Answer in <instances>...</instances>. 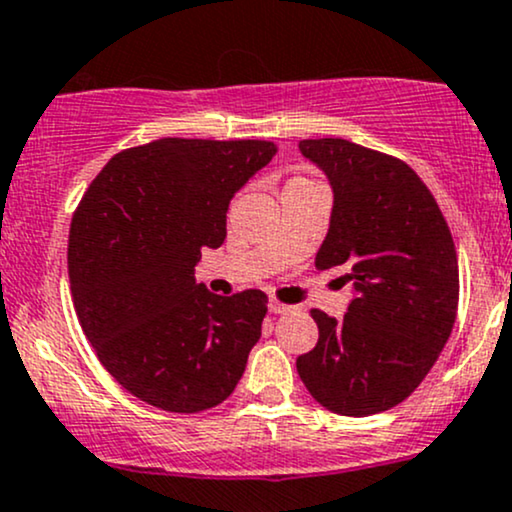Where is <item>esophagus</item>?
I'll use <instances>...</instances> for the list:
<instances>
[{
    "label": "esophagus",
    "mask_w": 512,
    "mask_h": 512,
    "mask_svg": "<svg viewBox=\"0 0 512 512\" xmlns=\"http://www.w3.org/2000/svg\"><path fill=\"white\" fill-rule=\"evenodd\" d=\"M268 309H270V314H287V311H292V306L282 304V302H278V299H270Z\"/></svg>",
    "instance_id": "1"
}]
</instances>
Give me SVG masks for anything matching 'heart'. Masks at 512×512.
Returning a JSON list of instances; mask_svg holds the SVG:
<instances>
[{"instance_id":"1","label":"heart","mask_w":512,"mask_h":512,"mask_svg":"<svg viewBox=\"0 0 512 512\" xmlns=\"http://www.w3.org/2000/svg\"><path fill=\"white\" fill-rule=\"evenodd\" d=\"M294 182H299V179H294Z\"/></svg>"}]
</instances>
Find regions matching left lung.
<instances>
[{"label": "left lung", "mask_w": 512, "mask_h": 512, "mask_svg": "<svg viewBox=\"0 0 512 512\" xmlns=\"http://www.w3.org/2000/svg\"><path fill=\"white\" fill-rule=\"evenodd\" d=\"M328 177L333 213L316 268L345 266L347 314L314 309L318 342L297 359L316 402L369 417L410 398L450 338L458 256L436 198L410 165L345 138L299 141Z\"/></svg>", "instance_id": "1"}]
</instances>
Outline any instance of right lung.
Instances as JSON below:
<instances>
[{
  "mask_svg": "<svg viewBox=\"0 0 512 512\" xmlns=\"http://www.w3.org/2000/svg\"><path fill=\"white\" fill-rule=\"evenodd\" d=\"M270 141L160 138L117 153L69 230L74 309L95 354L138 400L194 414L220 405L261 338L268 297L196 282L227 237L230 201L275 155Z\"/></svg>",
  "mask_w": 512,
  "mask_h": 512,
  "instance_id": "add662e5",
  "label": "right lung"
}]
</instances>
